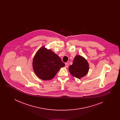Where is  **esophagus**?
Here are the masks:
<instances>
[{"mask_svg":"<svg viewBox=\"0 0 120 120\" xmlns=\"http://www.w3.org/2000/svg\"><path fill=\"white\" fill-rule=\"evenodd\" d=\"M65 67L66 68H68L69 67V64L68 63H65Z\"/></svg>","mask_w":120,"mask_h":120,"instance_id":"1","label":"esophagus"}]
</instances>
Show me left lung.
Wrapping results in <instances>:
<instances>
[{
    "label": "left lung",
    "instance_id": "1",
    "mask_svg": "<svg viewBox=\"0 0 120 120\" xmlns=\"http://www.w3.org/2000/svg\"><path fill=\"white\" fill-rule=\"evenodd\" d=\"M89 65L86 59L80 55H76L72 65L69 67L70 74L73 76L80 79L85 76L89 71Z\"/></svg>",
    "mask_w": 120,
    "mask_h": 120
}]
</instances>
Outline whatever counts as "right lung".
<instances>
[{
	"instance_id": "add662e5",
	"label": "right lung",
	"mask_w": 120,
	"mask_h": 120,
	"mask_svg": "<svg viewBox=\"0 0 120 120\" xmlns=\"http://www.w3.org/2000/svg\"><path fill=\"white\" fill-rule=\"evenodd\" d=\"M32 66L35 74L40 79L48 80L52 79L65 65L53 52L42 46L35 53Z\"/></svg>"
}]
</instances>
